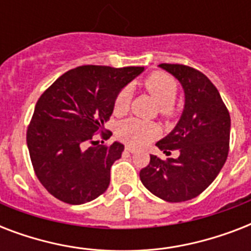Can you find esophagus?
<instances>
[{
  "mask_svg": "<svg viewBox=\"0 0 251 251\" xmlns=\"http://www.w3.org/2000/svg\"><path fill=\"white\" fill-rule=\"evenodd\" d=\"M125 150L127 151V152H131V153L137 151V149H135V147H133V146H125Z\"/></svg>",
  "mask_w": 251,
  "mask_h": 251,
  "instance_id": "34e87169",
  "label": "esophagus"
}]
</instances>
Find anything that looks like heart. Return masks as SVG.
<instances>
[{"mask_svg":"<svg viewBox=\"0 0 251 251\" xmlns=\"http://www.w3.org/2000/svg\"><path fill=\"white\" fill-rule=\"evenodd\" d=\"M143 87L150 95L159 102V112L164 117L175 114V100L177 96V83L171 75L165 73H152L143 80ZM130 90L122 88L114 99V113L122 114L129 109ZM159 134V127L151 121H143L139 118H127L117 127V135L121 141L134 146L146 145Z\"/></svg>","mask_w":251,"mask_h":251,"instance_id":"b5f03b06","label":"heart"}]
</instances>
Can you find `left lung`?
Here are the masks:
<instances>
[{
  "instance_id": "left-lung-1",
  "label": "left lung",
  "mask_w": 251,
  "mask_h": 251,
  "mask_svg": "<svg viewBox=\"0 0 251 251\" xmlns=\"http://www.w3.org/2000/svg\"><path fill=\"white\" fill-rule=\"evenodd\" d=\"M179 80L185 108L176 127L156 146L177 159L161 160L151 155L139 172L142 183L167 202H185L198 197L222 171L229 151L230 116L218 88L203 73L186 65L160 64Z\"/></svg>"
}]
</instances>
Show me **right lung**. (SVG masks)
I'll list each match as a JSON object with an SVG mask.
<instances>
[{"mask_svg":"<svg viewBox=\"0 0 251 251\" xmlns=\"http://www.w3.org/2000/svg\"><path fill=\"white\" fill-rule=\"evenodd\" d=\"M143 70L84 65L62 74L39 98L27 146L35 175L54 198L83 204L108 189L124 145H99L95 134L112 135L104 122L113 113L114 99Z\"/></svg>","mask_w":251,"mask_h":251,"instance_id":"obj_1","label":"right lung"}]
</instances>
